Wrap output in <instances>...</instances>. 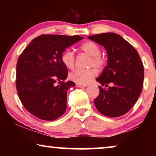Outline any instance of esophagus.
Returning a JSON list of instances; mask_svg holds the SVG:
<instances>
[{
  "label": "esophagus",
  "instance_id": "obj_1",
  "mask_svg": "<svg viewBox=\"0 0 156 156\" xmlns=\"http://www.w3.org/2000/svg\"><path fill=\"white\" fill-rule=\"evenodd\" d=\"M76 86L77 87H81V88H83V87H86L87 86V85H82V84H76Z\"/></svg>",
  "mask_w": 156,
  "mask_h": 156
}]
</instances>
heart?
<instances>
[{"label": "heart", "instance_id": "obj_1", "mask_svg": "<svg viewBox=\"0 0 156 156\" xmlns=\"http://www.w3.org/2000/svg\"><path fill=\"white\" fill-rule=\"evenodd\" d=\"M80 49L84 54L91 56L89 60V67H95L98 69H102L105 67L107 63V59L101 55V48L96 43L87 41L82 44ZM61 60L66 67L73 69L76 65V56L72 51L67 50L62 53ZM97 75V72L95 69H89L87 70H76L69 74L70 80L76 83L87 85L94 80Z\"/></svg>", "mask_w": 156, "mask_h": 156}]
</instances>
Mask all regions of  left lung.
<instances>
[{
    "label": "left lung",
    "instance_id": "left-lung-1",
    "mask_svg": "<svg viewBox=\"0 0 156 156\" xmlns=\"http://www.w3.org/2000/svg\"><path fill=\"white\" fill-rule=\"evenodd\" d=\"M107 50V65L96 80L108 87L99 86L100 94L94 105L102 114L119 117L127 113L142 92L144 66L138 51L120 35L109 32L88 36Z\"/></svg>",
    "mask_w": 156,
    "mask_h": 156
}]
</instances>
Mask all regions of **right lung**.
I'll return each mask as SVG.
<instances>
[{
  "instance_id": "1",
  "label": "right lung",
  "mask_w": 156,
  "mask_h": 156,
  "mask_svg": "<svg viewBox=\"0 0 156 156\" xmlns=\"http://www.w3.org/2000/svg\"><path fill=\"white\" fill-rule=\"evenodd\" d=\"M82 39L78 35L43 34L33 39L18 58V97L26 110L39 119L54 120L65 112L67 90L75 83L65 82L68 70L61 56L66 48Z\"/></svg>"
}]
</instances>
